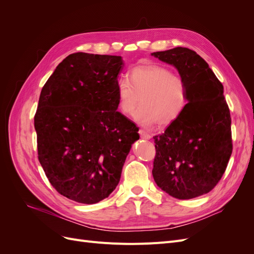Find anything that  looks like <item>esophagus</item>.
I'll return each instance as SVG.
<instances>
[{
    "mask_svg": "<svg viewBox=\"0 0 254 254\" xmlns=\"http://www.w3.org/2000/svg\"><path fill=\"white\" fill-rule=\"evenodd\" d=\"M139 133H140V135H141V137L142 139H145V140H149L150 139V134L148 133V132H146V131H144V130H142V129H140V131H139Z\"/></svg>",
    "mask_w": 254,
    "mask_h": 254,
    "instance_id": "obj_1",
    "label": "esophagus"
}]
</instances>
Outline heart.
I'll use <instances>...</instances> for the list:
<instances>
[{"mask_svg":"<svg viewBox=\"0 0 254 254\" xmlns=\"http://www.w3.org/2000/svg\"><path fill=\"white\" fill-rule=\"evenodd\" d=\"M129 79L121 78L117 84L120 111L131 117L142 97V107L135 121L145 127L172 124L182 113L188 103L186 81L160 64H142L133 67Z\"/></svg>","mask_w":254,"mask_h":254,"instance_id":"1","label":"heart"}]
</instances>
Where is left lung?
Segmentation results:
<instances>
[{
	"mask_svg": "<svg viewBox=\"0 0 254 254\" xmlns=\"http://www.w3.org/2000/svg\"><path fill=\"white\" fill-rule=\"evenodd\" d=\"M151 56L175 66L188 90V104L179 118L153 136V179L175 198L201 196L221 179L232 153L224 87L205 60L190 49L178 47Z\"/></svg>",
	"mask_w": 254,
	"mask_h": 254,
	"instance_id": "left-lung-1",
	"label": "left lung"
}]
</instances>
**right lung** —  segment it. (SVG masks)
<instances>
[{"label":"right lung","instance_id":"right-lung-1","mask_svg":"<svg viewBox=\"0 0 254 254\" xmlns=\"http://www.w3.org/2000/svg\"><path fill=\"white\" fill-rule=\"evenodd\" d=\"M121 56L74 53L41 90L35 114L38 158L49 181L73 201L97 203L121 179L139 128L118 109Z\"/></svg>","mask_w":254,"mask_h":254}]
</instances>
